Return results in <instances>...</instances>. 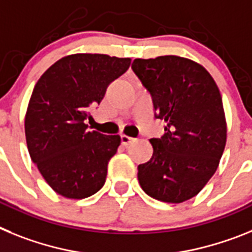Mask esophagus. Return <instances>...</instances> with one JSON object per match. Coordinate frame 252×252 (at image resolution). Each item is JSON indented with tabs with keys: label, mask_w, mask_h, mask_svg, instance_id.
<instances>
[{
	"label": "esophagus",
	"mask_w": 252,
	"mask_h": 252,
	"mask_svg": "<svg viewBox=\"0 0 252 252\" xmlns=\"http://www.w3.org/2000/svg\"><path fill=\"white\" fill-rule=\"evenodd\" d=\"M134 141H135L134 138H132V137H128V135H126V134L120 135V142H122V144H123L124 147L129 146V144L132 143V142H134Z\"/></svg>",
	"instance_id": "obj_1"
}]
</instances>
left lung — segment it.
<instances>
[{
	"label": "left lung",
	"mask_w": 252,
	"mask_h": 252,
	"mask_svg": "<svg viewBox=\"0 0 252 252\" xmlns=\"http://www.w3.org/2000/svg\"><path fill=\"white\" fill-rule=\"evenodd\" d=\"M132 69L152 97L165 134L152 138L153 155L138 166V181L151 198L183 203L216 172L226 146L222 97L207 69L178 56L134 60Z\"/></svg>",
	"instance_id": "8db88e82"
}]
</instances>
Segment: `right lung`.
I'll use <instances>...</instances> for the list:
<instances>
[{"label":"right lung","instance_id":"right-lung-1","mask_svg":"<svg viewBox=\"0 0 252 252\" xmlns=\"http://www.w3.org/2000/svg\"><path fill=\"white\" fill-rule=\"evenodd\" d=\"M129 65V58L73 54L54 63L35 85L25 117L26 143L57 194L84 199L104 187L120 137L89 132L85 122Z\"/></svg>","mask_w":252,"mask_h":252}]
</instances>
